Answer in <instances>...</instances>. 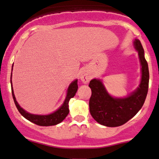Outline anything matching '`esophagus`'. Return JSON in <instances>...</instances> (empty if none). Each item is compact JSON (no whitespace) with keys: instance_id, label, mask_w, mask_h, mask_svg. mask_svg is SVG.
<instances>
[{"instance_id":"34e87169","label":"esophagus","mask_w":159,"mask_h":159,"mask_svg":"<svg viewBox=\"0 0 159 159\" xmlns=\"http://www.w3.org/2000/svg\"><path fill=\"white\" fill-rule=\"evenodd\" d=\"M80 78H81V81L84 84H88L89 81L91 80V75L89 73L86 71V70H83L81 72V75H80Z\"/></svg>"}]
</instances>
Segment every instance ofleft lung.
<instances>
[{"instance_id": "1", "label": "left lung", "mask_w": 159, "mask_h": 159, "mask_svg": "<svg viewBox=\"0 0 159 159\" xmlns=\"http://www.w3.org/2000/svg\"><path fill=\"white\" fill-rule=\"evenodd\" d=\"M133 45L138 52L142 72L140 84L136 91L125 98H114L107 92L101 79L93 78L90 81L89 87L92 92L89 101L90 113L93 119L103 126H122L139 111L146 101L149 81L148 63L139 40L135 39Z\"/></svg>"}]
</instances>
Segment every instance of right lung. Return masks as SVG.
<instances>
[{
  "instance_id": "add662e5",
  "label": "right lung",
  "mask_w": 159,
  "mask_h": 159,
  "mask_svg": "<svg viewBox=\"0 0 159 159\" xmlns=\"http://www.w3.org/2000/svg\"><path fill=\"white\" fill-rule=\"evenodd\" d=\"M13 70V66H12ZM11 78H12V73L11 75V84H12V81H11ZM78 80L75 79L71 83L68 88L67 91V94L65 99L64 102L61 104V106L57 110H56L53 113H50L48 115H37V114H32V113H28L25 110H23L22 107L19 105V103L16 101V98H15L14 93H13V86L11 85V91H12V96L14 101L15 105H16V108H17L18 111L20 113L23 117L26 118L29 121L32 123H35V124L38 125V126H54V125H57L62 122L66 117L67 115L69 113V109H68V102L70 99L72 98L76 93L78 91Z\"/></svg>"
}]
</instances>
